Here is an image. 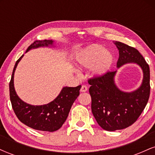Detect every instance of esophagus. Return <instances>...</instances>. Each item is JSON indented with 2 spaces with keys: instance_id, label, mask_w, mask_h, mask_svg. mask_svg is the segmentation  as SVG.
<instances>
[{
  "instance_id": "1",
  "label": "esophagus",
  "mask_w": 155,
  "mask_h": 155,
  "mask_svg": "<svg viewBox=\"0 0 155 155\" xmlns=\"http://www.w3.org/2000/svg\"><path fill=\"white\" fill-rule=\"evenodd\" d=\"M87 91V87L86 85H82L81 87V90H80V92H85Z\"/></svg>"
}]
</instances>
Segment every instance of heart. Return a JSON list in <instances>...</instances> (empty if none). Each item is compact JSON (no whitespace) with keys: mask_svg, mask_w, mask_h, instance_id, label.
<instances>
[{"mask_svg":"<svg viewBox=\"0 0 155 155\" xmlns=\"http://www.w3.org/2000/svg\"><path fill=\"white\" fill-rule=\"evenodd\" d=\"M114 56L111 51L105 50L100 44H92L81 51L76 58L80 69H92V76L98 77L105 75L111 68Z\"/></svg>","mask_w":155,"mask_h":155,"instance_id":"heart-1","label":"heart"}]
</instances>
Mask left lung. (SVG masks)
I'll use <instances>...</instances> for the list:
<instances>
[{
  "mask_svg": "<svg viewBox=\"0 0 155 155\" xmlns=\"http://www.w3.org/2000/svg\"><path fill=\"white\" fill-rule=\"evenodd\" d=\"M114 44L120 55L117 67L136 63L143 71V80L137 90L124 92L115 83L117 71L89 79L92 114L97 124L107 131L124 129L134 123L147 106L150 94V71L143 57L127 44L120 41Z\"/></svg>",
  "mask_w": 155,
  "mask_h": 155,
  "instance_id": "obj_1",
  "label": "left lung"
}]
</instances>
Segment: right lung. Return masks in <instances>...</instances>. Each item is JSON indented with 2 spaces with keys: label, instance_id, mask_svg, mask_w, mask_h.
Listing matches in <instances>:
<instances>
[{
  "label": "right lung",
  "instance_id": "right-lung-1",
  "mask_svg": "<svg viewBox=\"0 0 155 155\" xmlns=\"http://www.w3.org/2000/svg\"><path fill=\"white\" fill-rule=\"evenodd\" d=\"M53 40L35 41L28 48L26 52L39 47H52ZM24 54L16 62L9 83L10 100L16 116L21 122L31 128L41 131L54 132L62 127L68 116L73 104L79 95L81 85L76 87H64L58 97L51 102L41 106H33L24 102L17 95L14 86V76L19 62Z\"/></svg>",
  "mask_w": 155,
  "mask_h": 155
}]
</instances>
